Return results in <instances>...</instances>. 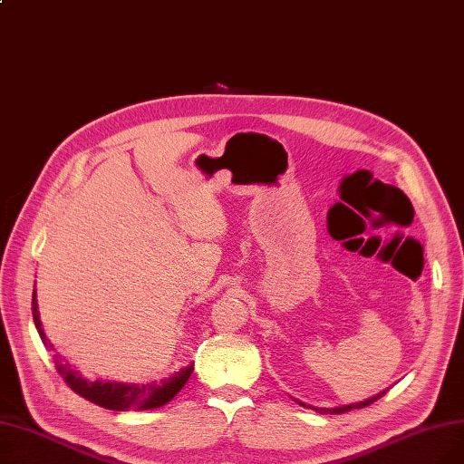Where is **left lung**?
<instances>
[{"mask_svg": "<svg viewBox=\"0 0 464 464\" xmlns=\"http://www.w3.org/2000/svg\"><path fill=\"white\" fill-rule=\"evenodd\" d=\"M385 392H387V389H383V392H380L378 395H374V397H371V399H367V401L353 402V404H344V406H338V408H314V406H308V404H304V402H301V401H299V404L304 406V408H312V410L320 411V413H344V411H350V410H353V408H364V406H369V404L376 402L380 397L385 395Z\"/></svg>", "mask_w": 464, "mask_h": 464, "instance_id": "8db88e82", "label": "left lung"}]
</instances>
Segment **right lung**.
Instances as JSON below:
<instances>
[{"instance_id":"obj_1","label":"right lung","mask_w":464,"mask_h":464,"mask_svg":"<svg viewBox=\"0 0 464 464\" xmlns=\"http://www.w3.org/2000/svg\"><path fill=\"white\" fill-rule=\"evenodd\" d=\"M32 312L34 322L39 331V336L46 348L53 350V344L41 327L39 320V308H37V291L34 289L32 295ZM54 364L65 383L75 392L77 395L84 397L86 401L103 406L114 411H128V410H154L165 406L169 401H173L177 393L186 385L193 372V364H188L186 369L170 374L161 382L152 383H124V382H109V380H86L77 371L71 369V364L62 362V357L54 355Z\"/></svg>"}]
</instances>
